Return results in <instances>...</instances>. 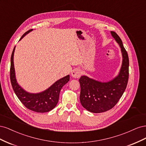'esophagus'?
Here are the masks:
<instances>
[{
  "label": "esophagus",
  "mask_w": 146,
  "mask_h": 146,
  "mask_svg": "<svg viewBox=\"0 0 146 146\" xmlns=\"http://www.w3.org/2000/svg\"><path fill=\"white\" fill-rule=\"evenodd\" d=\"M82 75L81 70L79 69H75L72 70L71 73V76L74 78H79Z\"/></svg>",
  "instance_id": "esophagus-1"
}]
</instances>
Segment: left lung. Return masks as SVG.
<instances>
[{"label":"left lung","mask_w":146,"mask_h":146,"mask_svg":"<svg viewBox=\"0 0 146 146\" xmlns=\"http://www.w3.org/2000/svg\"><path fill=\"white\" fill-rule=\"evenodd\" d=\"M111 34L122 52V63L119 74L107 82L96 80L86 76L79 79L80 103L88 111L94 113H103L113 108L125 91L129 80V60L127 52L117 33L111 31Z\"/></svg>","instance_id":"obj_1"}]
</instances>
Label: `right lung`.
<instances>
[{
    "mask_svg": "<svg viewBox=\"0 0 146 146\" xmlns=\"http://www.w3.org/2000/svg\"><path fill=\"white\" fill-rule=\"evenodd\" d=\"M33 29L25 32L21 39ZM19 40V41H20ZM15 47L11 56L10 80L13 89L16 95L26 108L37 113H46L54 109L58 104L60 92L62 87L69 80V75L59 79L47 90L39 93H30L25 91L17 82L14 66V53Z\"/></svg>",
    "mask_w": 146,
    "mask_h": 146,
    "instance_id": "add662e5",
    "label": "right lung"
}]
</instances>
